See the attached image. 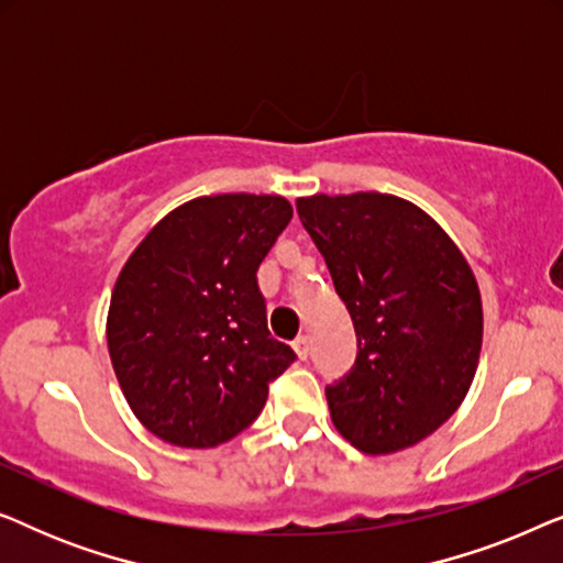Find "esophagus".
Returning <instances> with one entry per match:
<instances>
[{
	"instance_id": "1",
	"label": "esophagus",
	"mask_w": 563,
	"mask_h": 563,
	"mask_svg": "<svg viewBox=\"0 0 563 563\" xmlns=\"http://www.w3.org/2000/svg\"><path fill=\"white\" fill-rule=\"evenodd\" d=\"M291 349H295V353H297V356L305 361L307 356H310V338H307V335H299V338H297V341H295V343H291Z\"/></svg>"
}]
</instances>
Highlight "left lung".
Here are the masks:
<instances>
[{
  "label": "left lung",
  "mask_w": 563,
  "mask_h": 563,
  "mask_svg": "<svg viewBox=\"0 0 563 563\" xmlns=\"http://www.w3.org/2000/svg\"><path fill=\"white\" fill-rule=\"evenodd\" d=\"M297 214L358 338L356 366L325 387L330 420L368 456L410 449L459 410L479 366L484 314L472 266L402 197L312 195L297 199Z\"/></svg>",
  "instance_id": "obj_1"
}]
</instances>
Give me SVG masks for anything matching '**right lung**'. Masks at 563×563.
<instances>
[{
    "mask_svg": "<svg viewBox=\"0 0 563 563\" xmlns=\"http://www.w3.org/2000/svg\"><path fill=\"white\" fill-rule=\"evenodd\" d=\"M291 220L279 195L189 199L114 282L107 349L130 410L161 441L214 449L264 410L295 351L274 341L258 264Z\"/></svg>",
    "mask_w": 563,
    "mask_h": 563,
    "instance_id": "right-lung-1",
    "label": "right lung"
}]
</instances>
